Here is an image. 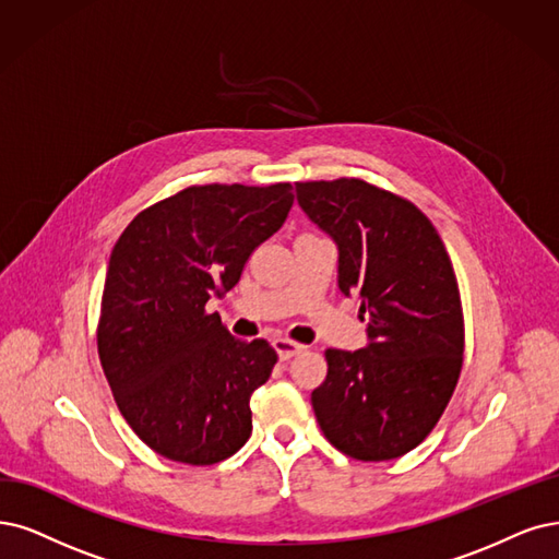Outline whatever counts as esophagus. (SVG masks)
I'll return each instance as SVG.
<instances>
[{
  "label": "esophagus",
  "instance_id": "1",
  "mask_svg": "<svg viewBox=\"0 0 559 559\" xmlns=\"http://www.w3.org/2000/svg\"><path fill=\"white\" fill-rule=\"evenodd\" d=\"M274 349H276L278 357H281L283 361H287V359H293V357L301 355L304 349H306V345L295 343V341H287V338H276V341H274Z\"/></svg>",
  "mask_w": 559,
  "mask_h": 559
}]
</instances>
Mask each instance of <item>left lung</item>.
I'll list each match as a JSON object with an SVG mask.
<instances>
[{"instance_id": "obj_1", "label": "left lung", "mask_w": 559, "mask_h": 559, "mask_svg": "<svg viewBox=\"0 0 559 559\" xmlns=\"http://www.w3.org/2000/svg\"><path fill=\"white\" fill-rule=\"evenodd\" d=\"M297 200L338 246V287L359 295L368 345L329 347L311 394L324 438L357 461L421 444L456 389L465 324L456 274L419 206L361 179L297 181Z\"/></svg>"}]
</instances>
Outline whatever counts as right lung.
<instances>
[{
  "instance_id": "obj_1",
  "label": "right lung",
  "mask_w": 559,
  "mask_h": 559,
  "mask_svg": "<svg viewBox=\"0 0 559 559\" xmlns=\"http://www.w3.org/2000/svg\"><path fill=\"white\" fill-rule=\"evenodd\" d=\"M293 202L290 183L189 186L117 239L98 357L123 419L160 456L214 465L251 438V396L278 355L262 338L237 341L206 301L233 290Z\"/></svg>"
}]
</instances>
